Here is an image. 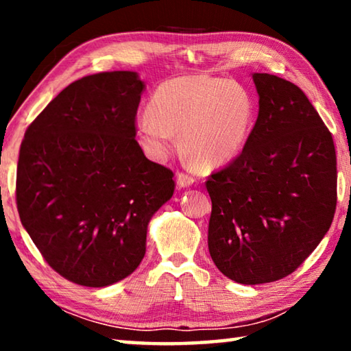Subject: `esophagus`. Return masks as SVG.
<instances>
[{
  "label": "esophagus",
  "mask_w": 351,
  "mask_h": 351,
  "mask_svg": "<svg viewBox=\"0 0 351 351\" xmlns=\"http://www.w3.org/2000/svg\"><path fill=\"white\" fill-rule=\"evenodd\" d=\"M193 182H195L193 178L186 175V173H178V176H176V184L180 187H189V186H192Z\"/></svg>",
  "instance_id": "obj_1"
}]
</instances>
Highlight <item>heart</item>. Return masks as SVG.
<instances>
[{
    "instance_id": "heart-1",
    "label": "heart",
    "mask_w": 351,
    "mask_h": 351,
    "mask_svg": "<svg viewBox=\"0 0 351 351\" xmlns=\"http://www.w3.org/2000/svg\"><path fill=\"white\" fill-rule=\"evenodd\" d=\"M255 119L254 100L232 80L210 75L161 83L136 121V136L154 161H164L180 134L182 152L201 169L229 164L245 150Z\"/></svg>"
}]
</instances>
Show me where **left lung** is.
<instances>
[{"label": "left lung", "mask_w": 351, "mask_h": 351, "mask_svg": "<svg viewBox=\"0 0 351 351\" xmlns=\"http://www.w3.org/2000/svg\"><path fill=\"white\" fill-rule=\"evenodd\" d=\"M252 80L258 117L245 150L206 182L210 257L241 285L294 272L336 210V150L317 111L294 83L260 73Z\"/></svg>", "instance_id": "8db88e82"}]
</instances>
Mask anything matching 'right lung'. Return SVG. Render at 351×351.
Segmentation results:
<instances>
[{"mask_svg":"<svg viewBox=\"0 0 351 351\" xmlns=\"http://www.w3.org/2000/svg\"><path fill=\"white\" fill-rule=\"evenodd\" d=\"M145 83L134 71L75 80L27 127L16 169L23 228L47 265L82 287L128 277L147 228L175 190L173 171L136 141Z\"/></svg>","mask_w":351,"mask_h":351,"instance_id":"obj_1","label":"right lung"}]
</instances>
